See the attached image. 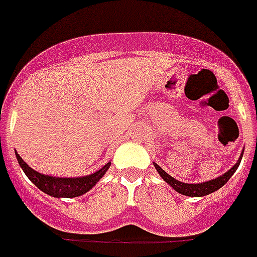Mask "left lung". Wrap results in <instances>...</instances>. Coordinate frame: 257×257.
<instances>
[{
	"instance_id": "8db88e82",
	"label": "left lung",
	"mask_w": 257,
	"mask_h": 257,
	"mask_svg": "<svg viewBox=\"0 0 257 257\" xmlns=\"http://www.w3.org/2000/svg\"><path fill=\"white\" fill-rule=\"evenodd\" d=\"M243 154V152H242ZM242 159V155L241 158H239V161L236 162L234 166L231 167L230 170L227 173H224L223 176H220V177L214 178V180H210V181H206V183H201V184H185L181 183V181H178L176 178H173L172 176H169L161 166H158L156 163H155V167H156V170L158 173L161 174L162 178L172 185L174 190L180 192V194H183V195L187 196H203V195H209V194H212L214 191H217L219 188H221L223 185H224L228 180L231 178V176L235 173V170L239 166V163H241Z\"/></svg>"
}]
</instances>
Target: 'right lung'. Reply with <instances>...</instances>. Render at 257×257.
I'll list each match as a JSON object with an SVG mask.
<instances>
[{
    "label": "right lung",
    "mask_w": 257,
    "mask_h": 257,
    "mask_svg": "<svg viewBox=\"0 0 257 257\" xmlns=\"http://www.w3.org/2000/svg\"><path fill=\"white\" fill-rule=\"evenodd\" d=\"M16 159H18L19 165L23 169V172L26 173L27 177L32 180V183L37 188H40L48 195L55 196V198H74V196L83 195L101 180V177L106 173V170L110 166V163H106L102 169H99L94 174L85 176V177L58 178L45 176V174H40L36 170H33L32 167L27 166L26 162L23 161L18 154H16Z\"/></svg>",
    "instance_id": "1"
}]
</instances>
